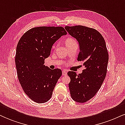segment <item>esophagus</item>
Segmentation results:
<instances>
[{
  "label": "esophagus",
  "mask_w": 125,
  "mask_h": 125,
  "mask_svg": "<svg viewBox=\"0 0 125 125\" xmlns=\"http://www.w3.org/2000/svg\"><path fill=\"white\" fill-rule=\"evenodd\" d=\"M62 74L63 76H65V75H66L67 74V72H66V70H63V71H62Z\"/></svg>",
  "instance_id": "1"
}]
</instances>
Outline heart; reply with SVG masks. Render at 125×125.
Masks as SVG:
<instances>
[{"instance_id":"1","label":"heart","mask_w":125,"mask_h":125,"mask_svg":"<svg viewBox=\"0 0 125 125\" xmlns=\"http://www.w3.org/2000/svg\"><path fill=\"white\" fill-rule=\"evenodd\" d=\"M65 42H66V44L67 45V44H71V43H72L74 42H76V41H75V40L74 39L71 38H67L66 39Z\"/></svg>"}]
</instances>
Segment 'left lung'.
Listing matches in <instances>:
<instances>
[{"label":"left lung","instance_id":"obj_1","mask_svg":"<svg viewBox=\"0 0 125 125\" xmlns=\"http://www.w3.org/2000/svg\"><path fill=\"white\" fill-rule=\"evenodd\" d=\"M70 35L76 38L80 46L77 61L83 62L81 74L67 73L71 78L69 88L74 101L84 103L95 96L106 75L109 54L102 35L94 28L84 26H65Z\"/></svg>","mask_w":125,"mask_h":125}]
</instances>
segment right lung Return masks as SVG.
<instances>
[{
	"label": "right lung",
	"mask_w": 125,
	"mask_h": 125,
	"mask_svg": "<svg viewBox=\"0 0 125 125\" xmlns=\"http://www.w3.org/2000/svg\"><path fill=\"white\" fill-rule=\"evenodd\" d=\"M67 34L62 26H41L26 31L16 47L15 64L19 81L31 99L42 104L51 98L53 90L62 72L44 65L52 45Z\"/></svg>",
	"instance_id": "1"
}]
</instances>
